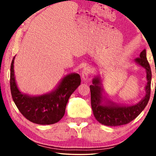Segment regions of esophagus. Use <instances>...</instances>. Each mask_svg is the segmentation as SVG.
I'll use <instances>...</instances> for the list:
<instances>
[{
  "mask_svg": "<svg viewBox=\"0 0 156 156\" xmlns=\"http://www.w3.org/2000/svg\"><path fill=\"white\" fill-rule=\"evenodd\" d=\"M89 73H90V69L88 67L84 68L83 71H82V77H83L84 80H87L89 76Z\"/></svg>",
  "mask_w": 156,
  "mask_h": 156,
  "instance_id": "esophagus-1",
  "label": "esophagus"
}]
</instances>
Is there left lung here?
<instances>
[{
    "mask_svg": "<svg viewBox=\"0 0 156 156\" xmlns=\"http://www.w3.org/2000/svg\"><path fill=\"white\" fill-rule=\"evenodd\" d=\"M136 62L147 71V84L145 91L146 95L143 99L138 104L131 106H119L112 102L103 105L102 90L100 86L98 78H94L93 84L90 85L91 104L94 115L96 119L102 125L110 126H120L128 124L135 119L144 110L149 100L151 94V70L146 56V49H144L140 57L135 60Z\"/></svg>",
    "mask_w": 156,
    "mask_h": 156,
    "instance_id": "1",
    "label": "left lung"
}]
</instances>
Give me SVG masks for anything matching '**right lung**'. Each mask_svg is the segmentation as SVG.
<instances>
[{
	"instance_id": "1",
	"label": "right lung",
	"mask_w": 156,
	"mask_h": 156,
	"mask_svg": "<svg viewBox=\"0 0 156 156\" xmlns=\"http://www.w3.org/2000/svg\"><path fill=\"white\" fill-rule=\"evenodd\" d=\"M14 58L10 69V89L12 99L19 112L31 122L52 125L62 119L71 95L80 84V76L71 73L62 79L56 90L39 96L23 94L18 90L14 72Z\"/></svg>"
}]
</instances>
